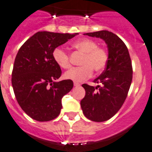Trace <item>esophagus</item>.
Segmentation results:
<instances>
[{
	"instance_id": "esophagus-1",
	"label": "esophagus",
	"mask_w": 152,
	"mask_h": 152,
	"mask_svg": "<svg viewBox=\"0 0 152 152\" xmlns=\"http://www.w3.org/2000/svg\"><path fill=\"white\" fill-rule=\"evenodd\" d=\"M79 86H80V84L79 83L74 82V87H79Z\"/></svg>"
}]
</instances>
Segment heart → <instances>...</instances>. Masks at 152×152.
<instances>
[{
	"instance_id": "heart-1",
	"label": "heart",
	"mask_w": 152,
	"mask_h": 152,
	"mask_svg": "<svg viewBox=\"0 0 152 152\" xmlns=\"http://www.w3.org/2000/svg\"><path fill=\"white\" fill-rule=\"evenodd\" d=\"M97 46L98 44L95 40L87 38L73 42L72 48L83 54L80 61L81 66L68 70L64 74V78L74 82H81L91 76L92 70L95 72H102L108 63V55L105 49ZM52 57L58 67L69 68V55L62 48H55Z\"/></svg>"
}]
</instances>
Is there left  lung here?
<instances>
[{"label": "left lung", "mask_w": 152, "mask_h": 152, "mask_svg": "<svg viewBox=\"0 0 152 152\" xmlns=\"http://www.w3.org/2000/svg\"><path fill=\"white\" fill-rule=\"evenodd\" d=\"M101 38L108 48L106 69L94 83L96 87L83 84L86 94L80 105L85 116L91 121L104 122L116 114L125 102L133 77L131 59L126 44L120 38L107 30L84 33Z\"/></svg>", "instance_id": "1"}]
</instances>
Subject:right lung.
Returning <instances> with one entry per match:
<instances>
[{
    "instance_id": "obj_1",
    "label": "right lung",
    "mask_w": 152,
    "mask_h": 152,
    "mask_svg": "<svg viewBox=\"0 0 152 152\" xmlns=\"http://www.w3.org/2000/svg\"><path fill=\"white\" fill-rule=\"evenodd\" d=\"M77 34L37 32L18 50L12 71V87L18 104L32 119L46 122L60 114L61 99L72 90L73 82L55 81L61 70L52 52Z\"/></svg>"
}]
</instances>
